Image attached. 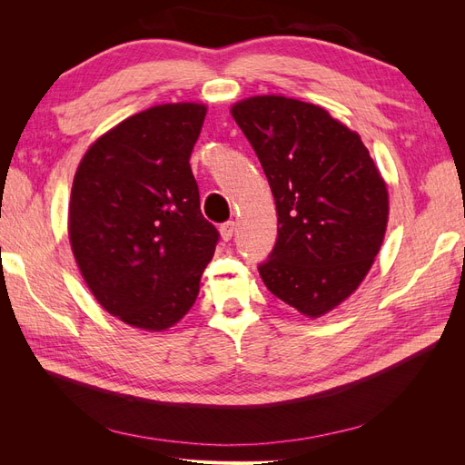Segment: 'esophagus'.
Returning <instances> with one entry per match:
<instances>
[{"label": "esophagus", "mask_w": 465, "mask_h": 465, "mask_svg": "<svg viewBox=\"0 0 465 465\" xmlns=\"http://www.w3.org/2000/svg\"><path fill=\"white\" fill-rule=\"evenodd\" d=\"M221 238H223V241L224 242H227V241H231V238H232V234H234V231H236V223L234 221H229V223H223L221 224Z\"/></svg>", "instance_id": "34e87169"}]
</instances>
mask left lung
<instances>
[{
  "label": "left lung",
  "instance_id": "obj_1",
  "mask_svg": "<svg viewBox=\"0 0 465 465\" xmlns=\"http://www.w3.org/2000/svg\"><path fill=\"white\" fill-rule=\"evenodd\" d=\"M231 114L277 209V242L258 267L263 283L308 318L328 314L359 289L384 242L386 182L361 135L318 104L262 94Z\"/></svg>",
  "mask_w": 465,
  "mask_h": 465
}]
</instances>
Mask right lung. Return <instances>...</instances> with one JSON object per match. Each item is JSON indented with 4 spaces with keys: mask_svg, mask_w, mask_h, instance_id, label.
I'll list each match as a JSON object with an SVG mask.
<instances>
[{
    "mask_svg": "<svg viewBox=\"0 0 465 465\" xmlns=\"http://www.w3.org/2000/svg\"><path fill=\"white\" fill-rule=\"evenodd\" d=\"M207 106H151L83 154L67 232L77 267L104 311L132 328L164 331L198 299L217 229L203 219L190 166Z\"/></svg>",
    "mask_w": 465,
    "mask_h": 465,
    "instance_id": "right-lung-1",
    "label": "right lung"
}]
</instances>
